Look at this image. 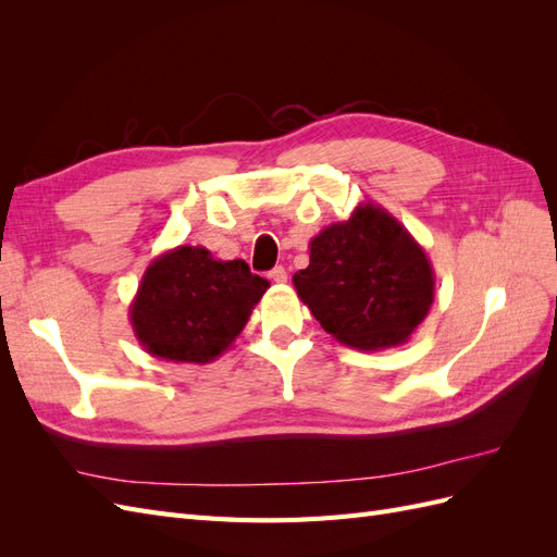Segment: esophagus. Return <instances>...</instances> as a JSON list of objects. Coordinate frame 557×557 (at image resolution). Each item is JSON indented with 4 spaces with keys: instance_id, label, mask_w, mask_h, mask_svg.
<instances>
[{
    "instance_id": "obj_1",
    "label": "esophagus",
    "mask_w": 557,
    "mask_h": 557,
    "mask_svg": "<svg viewBox=\"0 0 557 557\" xmlns=\"http://www.w3.org/2000/svg\"><path fill=\"white\" fill-rule=\"evenodd\" d=\"M269 278H272L274 283H285L288 281V272H285V267H274L272 272H269Z\"/></svg>"
}]
</instances>
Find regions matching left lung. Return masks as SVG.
Returning a JSON list of instances; mask_svg holds the SVG:
<instances>
[{"label": "left lung", "instance_id": "obj_1", "mask_svg": "<svg viewBox=\"0 0 557 557\" xmlns=\"http://www.w3.org/2000/svg\"><path fill=\"white\" fill-rule=\"evenodd\" d=\"M293 276L297 297L336 342L358 350L399 346L434 301V269L409 230L376 205L327 225Z\"/></svg>", "mask_w": 557, "mask_h": 557}]
</instances>
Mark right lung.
Returning <instances> with one entry per match:
<instances>
[{
	"mask_svg": "<svg viewBox=\"0 0 557 557\" xmlns=\"http://www.w3.org/2000/svg\"><path fill=\"white\" fill-rule=\"evenodd\" d=\"M269 281L244 260H215L205 246H176L148 264L129 320L146 352L207 364L232 346Z\"/></svg>",
	"mask_w": 557,
	"mask_h": 557,
	"instance_id": "1",
	"label": "right lung"
}]
</instances>
